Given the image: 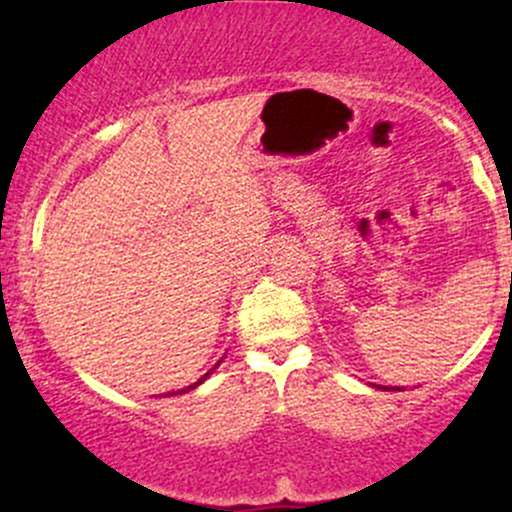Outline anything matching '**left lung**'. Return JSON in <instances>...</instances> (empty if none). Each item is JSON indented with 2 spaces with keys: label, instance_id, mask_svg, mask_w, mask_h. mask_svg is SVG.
<instances>
[{
  "label": "left lung",
  "instance_id": "1",
  "mask_svg": "<svg viewBox=\"0 0 512 512\" xmlns=\"http://www.w3.org/2000/svg\"><path fill=\"white\" fill-rule=\"evenodd\" d=\"M380 390H387V387H380ZM395 390H399V387H395Z\"/></svg>",
  "mask_w": 512,
  "mask_h": 512
}]
</instances>
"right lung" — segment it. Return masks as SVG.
Returning <instances> with one entry per match:
<instances>
[{"label":"right lung","instance_id":"add662e5","mask_svg":"<svg viewBox=\"0 0 512 512\" xmlns=\"http://www.w3.org/2000/svg\"><path fill=\"white\" fill-rule=\"evenodd\" d=\"M219 363H221V361H219ZM219 363H216V366H214V368H219ZM214 368H211V370H214ZM207 378H209V373H207V375H202V378H199L195 385L185 387V390H178V392H180V395H182V392H187V390H195V387H197V385H202V383H204V380H207ZM178 392H170V395H178Z\"/></svg>","mask_w":512,"mask_h":512}]
</instances>
